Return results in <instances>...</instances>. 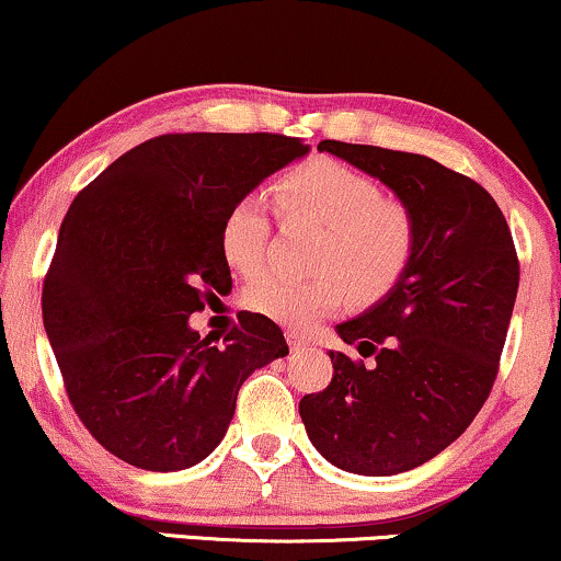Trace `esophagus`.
I'll return each instance as SVG.
<instances>
[{"mask_svg": "<svg viewBox=\"0 0 561 561\" xmlns=\"http://www.w3.org/2000/svg\"><path fill=\"white\" fill-rule=\"evenodd\" d=\"M287 344H289V350H293V352H302V350H308V346H310L300 336V333H295V331H287Z\"/></svg>", "mask_w": 561, "mask_h": 561, "instance_id": "1", "label": "esophagus"}]
</instances>
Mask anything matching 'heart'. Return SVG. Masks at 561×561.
<instances>
[{"label":"heart","instance_id":"b5f03b06","mask_svg":"<svg viewBox=\"0 0 561 561\" xmlns=\"http://www.w3.org/2000/svg\"><path fill=\"white\" fill-rule=\"evenodd\" d=\"M274 196L285 217L323 225L316 266L325 274L316 279L259 276L245 289L253 313L302 331L344 302V285L357 302H373L391 293L407 272L416 243L414 217L401 202L382 196L370 175L339 160L316 158L282 175ZM268 236L272 209L266 198L245 194L222 219L219 248L236 272L251 276L264 266Z\"/></svg>","mask_w":561,"mask_h":561}]
</instances>
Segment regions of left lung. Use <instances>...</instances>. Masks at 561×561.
I'll return each instance as SVG.
<instances>
[{
	"label": "left lung",
	"mask_w": 561,
	"mask_h": 561,
	"mask_svg": "<svg viewBox=\"0 0 561 561\" xmlns=\"http://www.w3.org/2000/svg\"><path fill=\"white\" fill-rule=\"evenodd\" d=\"M411 211L414 253L391 293L336 325L370 367L329 352V388L305 396L313 448L336 469L393 477L463 435L497 378L520 282L513 236L477 181L424 154L323 139Z\"/></svg>",
	"instance_id": "8db88e82"
}]
</instances>
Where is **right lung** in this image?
I'll list each match as a JSON object with an SVG mask.
<instances>
[{
    "mask_svg": "<svg viewBox=\"0 0 561 561\" xmlns=\"http://www.w3.org/2000/svg\"><path fill=\"white\" fill-rule=\"evenodd\" d=\"M308 152L282 134H162L77 194L44 282V325L77 416L116 458L196 466L222 443L248 375L289 354L259 313L240 316L222 346L188 318L232 289L219 248L228 209Z\"/></svg>",
    "mask_w": 561,
    "mask_h": 561,
    "instance_id": "right-lung-1",
    "label": "right lung"
}]
</instances>
